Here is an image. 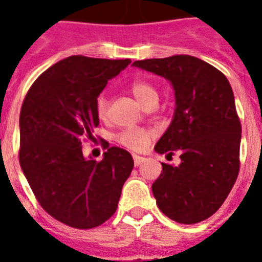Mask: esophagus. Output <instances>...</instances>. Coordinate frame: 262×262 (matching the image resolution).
I'll return each instance as SVG.
<instances>
[{
    "instance_id": "34e87169",
    "label": "esophagus",
    "mask_w": 262,
    "mask_h": 262,
    "mask_svg": "<svg viewBox=\"0 0 262 262\" xmlns=\"http://www.w3.org/2000/svg\"><path fill=\"white\" fill-rule=\"evenodd\" d=\"M133 160H135L136 166H140V164L143 163L144 160H145V158H143V156H140V155H133Z\"/></svg>"
}]
</instances>
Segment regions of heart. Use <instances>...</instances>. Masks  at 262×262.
I'll return each instance as SVG.
<instances>
[{"instance_id": "heart-1", "label": "heart", "mask_w": 262, "mask_h": 262, "mask_svg": "<svg viewBox=\"0 0 262 262\" xmlns=\"http://www.w3.org/2000/svg\"><path fill=\"white\" fill-rule=\"evenodd\" d=\"M129 90L135 98L143 104L145 108L147 107H155L159 102V91L156 85L151 81L144 79H137L132 81L129 85ZM108 107H110V99L104 94H102L96 99V114L100 119H104L108 115ZM152 139V132L143 127H132V129H125L117 136L118 143L123 147L133 149V151H141L147 147Z\"/></svg>"}]
</instances>
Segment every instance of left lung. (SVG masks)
<instances>
[{"instance_id": "1", "label": "left lung", "mask_w": 262, "mask_h": 262, "mask_svg": "<svg viewBox=\"0 0 262 262\" xmlns=\"http://www.w3.org/2000/svg\"><path fill=\"white\" fill-rule=\"evenodd\" d=\"M133 65L167 79L175 91L174 118L155 151L177 152L181 163H162L152 185L156 204L174 222H203L222 207L239 172L242 126L231 85L215 67L191 55Z\"/></svg>"}]
</instances>
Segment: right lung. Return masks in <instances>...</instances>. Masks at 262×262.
I'll use <instances>...</instances> for the list:
<instances>
[{
	"instance_id": "obj_1",
	"label": "right lung",
	"mask_w": 262,
	"mask_h": 262,
	"mask_svg": "<svg viewBox=\"0 0 262 262\" xmlns=\"http://www.w3.org/2000/svg\"><path fill=\"white\" fill-rule=\"evenodd\" d=\"M130 59L72 55L45 71L20 111L21 170L40 207L73 228L98 227L114 215L133 158L104 143L103 159L83 156L99 125L96 99Z\"/></svg>"
}]
</instances>
